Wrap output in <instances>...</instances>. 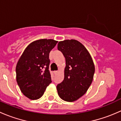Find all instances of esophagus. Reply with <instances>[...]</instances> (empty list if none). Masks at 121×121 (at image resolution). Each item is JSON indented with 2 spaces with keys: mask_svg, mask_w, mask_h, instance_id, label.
Wrapping results in <instances>:
<instances>
[{
  "mask_svg": "<svg viewBox=\"0 0 121 121\" xmlns=\"http://www.w3.org/2000/svg\"><path fill=\"white\" fill-rule=\"evenodd\" d=\"M57 73H58V71H54V74H57Z\"/></svg>",
  "mask_w": 121,
  "mask_h": 121,
  "instance_id": "34e87169",
  "label": "esophagus"
}]
</instances>
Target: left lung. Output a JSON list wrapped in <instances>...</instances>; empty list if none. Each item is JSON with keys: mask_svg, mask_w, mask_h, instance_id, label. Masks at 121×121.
Wrapping results in <instances>:
<instances>
[{"mask_svg": "<svg viewBox=\"0 0 121 121\" xmlns=\"http://www.w3.org/2000/svg\"><path fill=\"white\" fill-rule=\"evenodd\" d=\"M57 48L66 63L64 80L57 85V92L62 99L73 102L85 94L91 85L94 64L87 50L77 40L60 41Z\"/></svg>", "mask_w": 121, "mask_h": 121, "instance_id": "left-lung-1", "label": "left lung"}]
</instances>
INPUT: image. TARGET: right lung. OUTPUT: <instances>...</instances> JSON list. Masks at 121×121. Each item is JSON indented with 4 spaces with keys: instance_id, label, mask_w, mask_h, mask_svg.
<instances>
[{
    "instance_id": "right-lung-1",
    "label": "right lung",
    "mask_w": 121,
    "mask_h": 121,
    "mask_svg": "<svg viewBox=\"0 0 121 121\" xmlns=\"http://www.w3.org/2000/svg\"><path fill=\"white\" fill-rule=\"evenodd\" d=\"M58 41L40 39L24 50L16 68V80L22 92L30 99L43 96L52 82L49 71V53Z\"/></svg>"
}]
</instances>
